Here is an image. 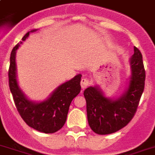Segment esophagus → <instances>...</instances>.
<instances>
[{
  "label": "esophagus",
  "instance_id": "obj_1",
  "mask_svg": "<svg viewBox=\"0 0 155 155\" xmlns=\"http://www.w3.org/2000/svg\"><path fill=\"white\" fill-rule=\"evenodd\" d=\"M89 83L90 82H89V79L82 78L81 79V88H82V89L86 88V87L89 85Z\"/></svg>",
  "mask_w": 155,
  "mask_h": 155
}]
</instances>
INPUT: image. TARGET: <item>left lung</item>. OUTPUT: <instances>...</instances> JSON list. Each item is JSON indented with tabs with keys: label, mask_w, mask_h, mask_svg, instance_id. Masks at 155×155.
<instances>
[{
	"label": "left lung",
	"mask_w": 155,
	"mask_h": 155,
	"mask_svg": "<svg viewBox=\"0 0 155 155\" xmlns=\"http://www.w3.org/2000/svg\"><path fill=\"white\" fill-rule=\"evenodd\" d=\"M131 75L126 91L115 100L104 96L99 87H89L84 91L88 122L93 131L108 135L124 127L135 116L144 90L146 73L143 56L134 47L130 59Z\"/></svg>",
	"instance_id": "left-lung-1"
}]
</instances>
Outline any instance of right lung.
<instances>
[{
	"mask_svg": "<svg viewBox=\"0 0 155 155\" xmlns=\"http://www.w3.org/2000/svg\"><path fill=\"white\" fill-rule=\"evenodd\" d=\"M35 31L26 33L22 41L12 51L8 83L17 111L24 122L36 131L51 134L60 130L65 124L71 101L81 91V75H76L71 80L59 85L44 101L36 103L28 99L20 89L16 80V51L23 41L28 37L29 33Z\"/></svg>",
	"mask_w": 155,
	"mask_h": 155,
	"instance_id": "right-lung-1",
	"label": "right lung"
}]
</instances>
